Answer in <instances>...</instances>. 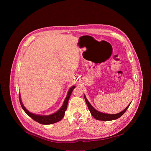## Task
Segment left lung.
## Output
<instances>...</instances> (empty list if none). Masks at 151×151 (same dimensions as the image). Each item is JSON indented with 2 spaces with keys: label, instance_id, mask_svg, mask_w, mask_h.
I'll use <instances>...</instances> for the list:
<instances>
[{
  "label": "left lung",
  "instance_id": "left-lung-1",
  "mask_svg": "<svg viewBox=\"0 0 151 151\" xmlns=\"http://www.w3.org/2000/svg\"><path fill=\"white\" fill-rule=\"evenodd\" d=\"M84 98H85L86 103H87V106L88 107V109L90 110L93 116L95 119H96L97 120H100V121H112V120H114V119H116L119 118L125 112V111L128 109V107L131 104V103L129 104V105L126 107V108L123 111L121 112L120 113H118L116 114H107L101 113V112H100L96 111L94 108V107L91 105V104L89 103V101L87 100L85 96H84Z\"/></svg>",
  "mask_w": 151,
  "mask_h": 151
}]
</instances>
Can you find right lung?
Wrapping results in <instances>:
<instances>
[{
    "instance_id": "right-lung-1",
    "label": "right lung",
    "mask_w": 151,
    "mask_h": 151,
    "mask_svg": "<svg viewBox=\"0 0 151 151\" xmlns=\"http://www.w3.org/2000/svg\"><path fill=\"white\" fill-rule=\"evenodd\" d=\"M75 88V86H73L72 87L68 93V96L64 100V101L63 103V106H61V108L55 113L50 115H47V116H44V115H38L36 114H33L32 113L29 112L26 108L25 107L23 106L22 102H21V99H20V96L19 94V102L21 104V107H22L24 111V112L30 117L32 118L34 121L39 122V124H44V125H48V124H52L54 123H55L57 122H58L61 120V119L64 117V113H65V111L67 109V107H68V103L69 99L70 97L71 93L73 91V90Z\"/></svg>"
}]
</instances>
